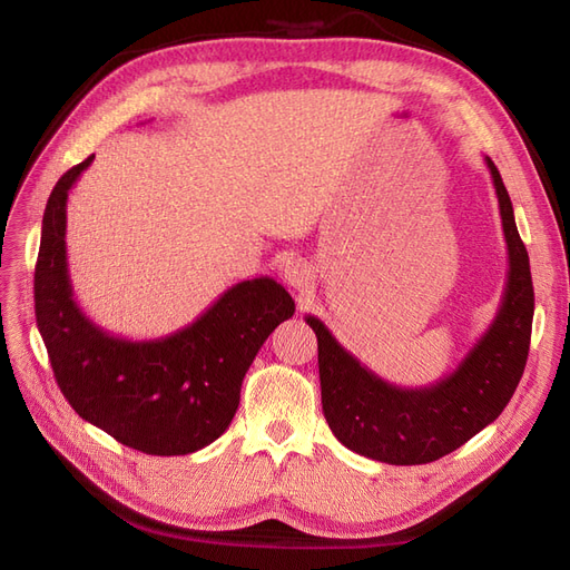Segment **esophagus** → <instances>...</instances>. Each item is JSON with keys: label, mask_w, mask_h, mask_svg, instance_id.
<instances>
[{"label": "esophagus", "mask_w": 570, "mask_h": 570, "mask_svg": "<svg viewBox=\"0 0 570 570\" xmlns=\"http://www.w3.org/2000/svg\"><path fill=\"white\" fill-rule=\"evenodd\" d=\"M283 278L292 289L299 292V295H308L316 285L314 268L302 262V258H292V262L283 266Z\"/></svg>", "instance_id": "esophagus-1"}]
</instances>
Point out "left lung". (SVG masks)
Segmentation results:
<instances>
[{"mask_svg": "<svg viewBox=\"0 0 570 570\" xmlns=\"http://www.w3.org/2000/svg\"><path fill=\"white\" fill-rule=\"evenodd\" d=\"M485 164L509 249L507 285L494 321L452 373L425 387L392 385L344 350L321 318H304L318 337L325 421L361 456L392 465L438 461L490 425L521 383L534 312L530 262L502 176L490 157Z\"/></svg>", "mask_w": 570, "mask_h": 570, "instance_id": "8db88e82", "label": "left lung"}]
</instances>
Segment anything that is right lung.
I'll list each match as a JSON object with an SVG mask.
<instances>
[{"label": "right lung", "instance_id": "obj_1", "mask_svg": "<svg viewBox=\"0 0 570 570\" xmlns=\"http://www.w3.org/2000/svg\"><path fill=\"white\" fill-rule=\"evenodd\" d=\"M95 157L59 178L42 216L36 318L57 383L80 419L154 456L193 454L226 433L262 344L295 314L268 275L233 285L197 321L157 340L111 335L73 297L68 193Z\"/></svg>", "mask_w": 570, "mask_h": 570}]
</instances>
